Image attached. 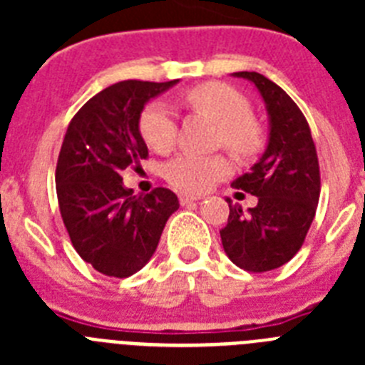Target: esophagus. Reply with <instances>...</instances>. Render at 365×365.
Wrapping results in <instances>:
<instances>
[{"label": "esophagus", "instance_id": "esophagus-1", "mask_svg": "<svg viewBox=\"0 0 365 365\" xmlns=\"http://www.w3.org/2000/svg\"><path fill=\"white\" fill-rule=\"evenodd\" d=\"M199 195H190V193H180L179 195V201H180V205L185 206V205H190V202H195V201H199Z\"/></svg>", "mask_w": 365, "mask_h": 365}]
</instances>
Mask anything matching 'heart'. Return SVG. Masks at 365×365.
<instances>
[{"mask_svg":"<svg viewBox=\"0 0 365 365\" xmlns=\"http://www.w3.org/2000/svg\"><path fill=\"white\" fill-rule=\"evenodd\" d=\"M185 104L217 124V144L240 159H250L263 146V128L250 115L252 108L245 95L221 82H205L185 93ZM138 131L144 143L157 153L172 151L177 140V122L170 108L160 102L146 106L138 118ZM227 155H177L164 168L168 182L188 193L210 190L230 175Z\"/></svg>","mask_w":365,"mask_h":365,"instance_id":"heart-1","label":"heart"}]
</instances>
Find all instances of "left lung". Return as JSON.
<instances>
[{
	"label": "left lung",
	"mask_w": 365,
	"mask_h": 365,
	"mask_svg": "<svg viewBox=\"0 0 365 365\" xmlns=\"http://www.w3.org/2000/svg\"><path fill=\"white\" fill-rule=\"evenodd\" d=\"M259 89L270 118L265 153L234 188L252 193L257 205L243 212L230 206L221 228L222 248L232 263L248 272L285 265L302 248L320 199V164L307 118L294 100L259 73H234Z\"/></svg>",
	"instance_id": "obj_1"
}]
</instances>
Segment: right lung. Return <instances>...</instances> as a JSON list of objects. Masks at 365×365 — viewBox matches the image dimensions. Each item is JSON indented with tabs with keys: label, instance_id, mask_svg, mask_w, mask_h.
Returning a JSON list of instances; mask_svg holds the SVG:
<instances>
[{
	"label": "right lung",
	"instance_id": "add662e5",
	"mask_svg": "<svg viewBox=\"0 0 365 365\" xmlns=\"http://www.w3.org/2000/svg\"><path fill=\"white\" fill-rule=\"evenodd\" d=\"M175 83H113L87 100L67 125L56 163L60 214L74 250L109 278H128L143 269L168 217L179 208L172 190L133 195L120 177L148 157L138 131L144 104Z\"/></svg>",
	"mask_w": 365,
	"mask_h": 365
}]
</instances>
